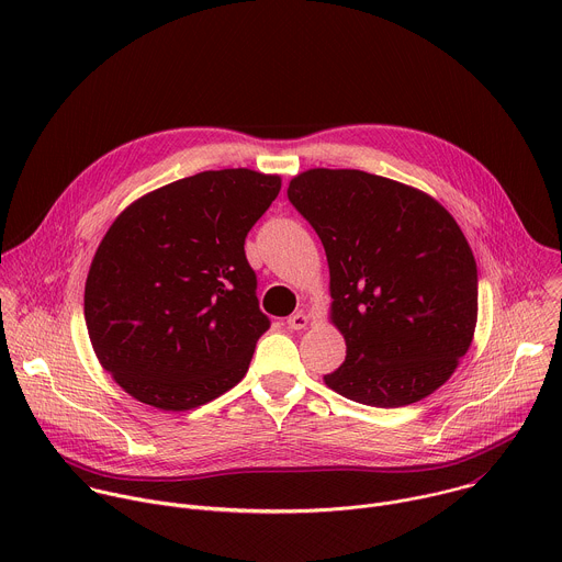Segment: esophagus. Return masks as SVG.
<instances>
[{
	"label": "esophagus",
	"instance_id": "esophagus-1",
	"mask_svg": "<svg viewBox=\"0 0 562 562\" xmlns=\"http://www.w3.org/2000/svg\"><path fill=\"white\" fill-rule=\"evenodd\" d=\"M308 325V315L304 313V311H295L293 315H289V319H286V327L291 329V331H300V329H304Z\"/></svg>",
	"mask_w": 562,
	"mask_h": 562
}]
</instances>
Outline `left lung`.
<instances>
[{
	"instance_id": "8db88e82",
	"label": "left lung",
	"mask_w": 562,
	"mask_h": 562,
	"mask_svg": "<svg viewBox=\"0 0 562 562\" xmlns=\"http://www.w3.org/2000/svg\"><path fill=\"white\" fill-rule=\"evenodd\" d=\"M286 195L325 247L347 340L325 382L382 409L447 382L477 315V269L456 220L412 187L353 169H311Z\"/></svg>"
}]
</instances>
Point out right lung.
I'll list each match as a JSON object with an SVG mask.
<instances>
[{
  "mask_svg": "<svg viewBox=\"0 0 562 562\" xmlns=\"http://www.w3.org/2000/svg\"><path fill=\"white\" fill-rule=\"evenodd\" d=\"M278 193V176L204 171L139 198L106 231L87 278V329L139 403L195 409L245 378L271 327L245 239Z\"/></svg>",
  "mask_w": 562,
  "mask_h": 562,
  "instance_id": "right-lung-1",
  "label": "right lung"
}]
</instances>
